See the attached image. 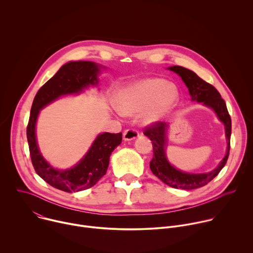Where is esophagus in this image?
I'll return each instance as SVG.
<instances>
[{"instance_id":"34e87169","label":"esophagus","mask_w":253,"mask_h":253,"mask_svg":"<svg viewBox=\"0 0 253 253\" xmlns=\"http://www.w3.org/2000/svg\"><path fill=\"white\" fill-rule=\"evenodd\" d=\"M139 136V133L137 130L135 129H127L124 131L123 133V139L125 141H131V140H134L136 139L137 137Z\"/></svg>"}]
</instances>
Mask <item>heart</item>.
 Here are the masks:
<instances>
[{
	"mask_svg": "<svg viewBox=\"0 0 253 253\" xmlns=\"http://www.w3.org/2000/svg\"><path fill=\"white\" fill-rule=\"evenodd\" d=\"M178 100L177 87L157 77L132 82L120 88L114 98L120 113L134 115L141 112V120L145 125H153L166 119Z\"/></svg>",
	"mask_w": 253,
	"mask_h": 253,
	"instance_id": "obj_1",
	"label": "heart"
}]
</instances>
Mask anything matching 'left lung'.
Segmentation results:
<instances>
[{"instance_id":"8db88e82","label":"left lung","mask_w":253,"mask_h":253,"mask_svg":"<svg viewBox=\"0 0 253 253\" xmlns=\"http://www.w3.org/2000/svg\"><path fill=\"white\" fill-rule=\"evenodd\" d=\"M168 70L174 72L181 77L182 81L188 88L191 96V101L202 103L204 106L212 109L218 119L224 124L225 137L227 142L226 153L220 163L213 170L207 173H188L176 169L167 159V131L169 124L166 122H158L144 130L153 145V158L150 162V169L153 174L158 177L162 182L170 187L183 190H192L206 185L208 182L218 175L221 169L226 164L230 149V136H231V118L227 111V107L224 100L221 98L219 92L212 85L198 77L193 71L181 66H172Z\"/></svg>"}]
</instances>
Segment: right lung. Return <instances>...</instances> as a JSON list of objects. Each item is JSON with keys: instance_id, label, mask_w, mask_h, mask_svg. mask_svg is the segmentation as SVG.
<instances>
[{"instance_id": "right-lung-1", "label": "right lung", "mask_w": 253, "mask_h": 253, "mask_svg": "<svg viewBox=\"0 0 253 253\" xmlns=\"http://www.w3.org/2000/svg\"><path fill=\"white\" fill-rule=\"evenodd\" d=\"M101 68L105 67L90 61L66 63L40 88L32 104L27 138L33 166L48 184L65 192L82 191L99 181L107 172L111 153L121 144L122 133L99 134L88 152L75 166L60 170L50 165L42 156L36 137V124L40 111L55 100L66 95L80 94L84 89L97 86Z\"/></svg>"}]
</instances>
